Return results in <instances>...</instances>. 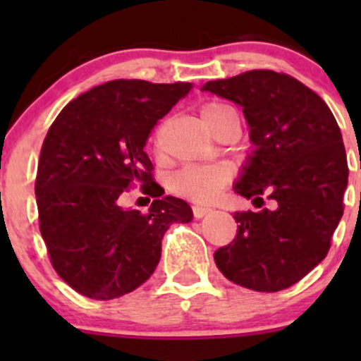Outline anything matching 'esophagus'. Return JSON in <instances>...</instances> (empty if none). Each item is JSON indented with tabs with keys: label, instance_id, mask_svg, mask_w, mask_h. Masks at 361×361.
Here are the masks:
<instances>
[{
	"label": "esophagus",
	"instance_id": "esophagus-1",
	"mask_svg": "<svg viewBox=\"0 0 361 361\" xmlns=\"http://www.w3.org/2000/svg\"><path fill=\"white\" fill-rule=\"evenodd\" d=\"M192 211H194L195 218H202V216H206L211 209L206 206H199V204H195V206H192Z\"/></svg>",
	"mask_w": 361,
	"mask_h": 361
}]
</instances>
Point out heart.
Returning a JSON list of instances; mask_svg holds the SVG:
<instances>
[{
    "label": "heart",
    "instance_id": "obj_1",
    "mask_svg": "<svg viewBox=\"0 0 361 361\" xmlns=\"http://www.w3.org/2000/svg\"><path fill=\"white\" fill-rule=\"evenodd\" d=\"M228 111H234V108L220 101H213L201 108V116L204 123L211 129V126ZM228 181H231V169L224 164H192L181 167L171 176L169 190L190 201L209 202L227 187Z\"/></svg>",
    "mask_w": 361,
    "mask_h": 361
}]
</instances>
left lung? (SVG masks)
<instances>
[{
    "label": "left lung",
    "instance_id": "8db88e82",
    "mask_svg": "<svg viewBox=\"0 0 361 361\" xmlns=\"http://www.w3.org/2000/svg\"><path fill=\"white\" fill-rule=\"evenodd\" d=\"M204 90L243 106L255 152L234 190L260 207L234 214L238 234L214 251L216 267L255 292L290 288L326 257L344 213L349 169L336 116L309 87L271 69Z\"/></svg>",
    "mask_w": 361,
    "mask_h": 361
}]
</instances>
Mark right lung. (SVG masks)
Instances as JSON below:
<instances>
[{"label": "right lung", "mask_w": 361, "mask_h": 361, "mask_svg": "<svg viewBox=\"0 0 361 361\" xmlns=\"http://www.w3.org/2000/svg\"><path fill=\"white\" fill-rule=\"evenodd\" d=\"M190 87L111 80L80 94L50 126L35 183L39 232L75 292L110 300L136 290L154 274L167 228L192 220L185 201L159 199L164 188L145 154L157 120ZM133 186L156 199L148 214L119 206Z\"/></svg>", "instance_id": "obj_1"}]
</instances>
